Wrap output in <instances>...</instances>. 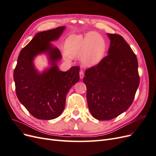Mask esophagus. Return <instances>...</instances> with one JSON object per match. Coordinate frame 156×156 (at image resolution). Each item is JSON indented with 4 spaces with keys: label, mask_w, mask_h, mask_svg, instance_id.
Instances as JSON below:
<instances>
[{
    "label": "esophagus",
    "mask_w": 156,
    "mask_h": 156,
    "mask_svg": "<svg viewBox=\"0 0 156 156\" xmlns=\"http://www.w3.org/2000/svg\"><path fill=\"white\" fill-rule=\"evenodd\" d=\"M79 76H80V78L81 79H83L84 77V72L83 70H81L79 72Z\"/></svg>",
    "instance_id": "34e87169"
}]
</instances>
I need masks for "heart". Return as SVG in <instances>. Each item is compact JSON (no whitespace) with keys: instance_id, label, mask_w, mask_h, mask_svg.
I'll list each match as a JSON object with an SVG mask.
<instances>
[{"instance_id":"1","label":"heart","mask_w":156,"mask_h":156,"mask_svg":"<svg viewBox=\"0 0 156 156\" xmlns=\"http://www.w3.org/2000/svg\"><path fill=\"white\" fill-rule=\"evenodd\" d=\"M66 48L71 56L81 55V59L85 66H94L103 58L107 45L102 36L95 32H90L84 36H69L66 41Z\"/></svg>"}]
</instances>
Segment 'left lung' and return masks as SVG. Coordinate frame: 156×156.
Listing matches in <instances>:
<instances>
[{
	"instance_id": "obj_1",
	"label": "left lung",
	"mask_w": 156,
	"mask_h": 156,
	"mask_svg": "<svg viewBox=\"0 0 156 156\" xmlns=\"http://www.w3.org/2000/svg\"><path fill=\"white\" fill-rule=\"evenodd\" d=\"M107 34L108 55L87 69L83 78L89 110L100 120L115 119L128 109L140 81L137 58L130 46L120 35Z\"/></svg>"
}]
</instances>
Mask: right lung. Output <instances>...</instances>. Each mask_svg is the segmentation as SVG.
Segmentation results:
<instances>
[{
    "mask_svg": "<svg viewBox=\"0 0 156 156\" xmlns=\"http://www.w3.org/2000/svg\"><path fill=\"white\" fill-rule=\"evenodd\" d=\"M64 27L37 33L21 51L14 69L13 79L18 100L37 119L52 120L62 112L66 98L79 80V66L61 72L56 62L61 58L60 51L49 41L57 40ZM46 52L52 66L41 74L37 72L32 60L37 54Z\"/></svg>",
    "mask_w": 156,
    "mask_h": 156,
    "instance_id": "obj_1",
    "label": "right lung"
}]
</instances>
